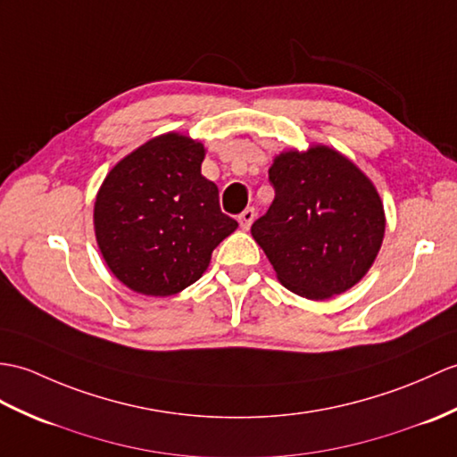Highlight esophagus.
Wrapping results in <instances>:
<instances>
[{
    "label": "esophagus",
    "mask_w": 457,
    "mask_h": 457,
    "mask_svg": "<svg viewBox=\"0 0 457 457\" xmlns=\"http://www.w3.org/2000/svg\"><path fill=\"white\" fill-rule=\"evenodd\" d=\"M253 220H254V208L243 210L241 214H239V226H241V229H249L251 224H253Z\"/></svg>",
    "instance_id": "34e87169"
}]
</instances>
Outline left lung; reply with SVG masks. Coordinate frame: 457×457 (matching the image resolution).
<instances>
[{
  "label": "left lung",
  "mask_w": 457,
  "mask_h": 457,
  "mask_svg": "<svg viewBox=\"0 0 457 457\" xmlns=\"http://www.w3.org/2000/svg\"><path fill=\"white\" fill-rule=\"evenodd\" d=\"M269 180L274 200L251 226V236L284 288L327 300L362 280L386 231L372 180L328 145L282 152Z\"/></svg>",
  "instance_id": "8db88e82"
}]
</instances>
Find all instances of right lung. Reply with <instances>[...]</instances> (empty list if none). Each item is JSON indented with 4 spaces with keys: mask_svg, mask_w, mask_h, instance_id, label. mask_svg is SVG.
Masks as SVG:
<instances>
[{
    "mask_svg": "<svg viewBox=\"0 0 457 457\" xmlns=\"http://www.w3.org/2000/svg\"><path fill=\"white\" fill-rule=\"evenodd\" d=\"M204 145L169 132L137 147L104 177L95 237L111 272L144 295H173L196 282L237 221L203 177Z\"/></svg>",
    "mask_w": 457,
    "mask_h": 457,
    "instance_id": "1",
    "label": "right lung"
}]
</instances>
